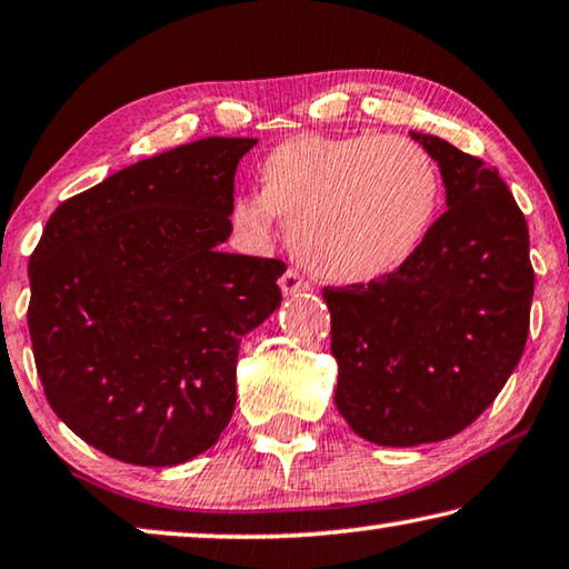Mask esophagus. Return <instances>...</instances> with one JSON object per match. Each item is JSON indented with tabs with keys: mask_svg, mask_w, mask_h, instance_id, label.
I'll use <instances>...</instances> for the list:
<instances>
[{
	"mask_svg": "<svg viewBox=\"0 0 569 569\" xmlns=\"http://www.w3.org/2000/svg\"><path fill=\"white\" fill-rule=\"evenodd\" d=\"M278 286H281V291H283L286 296L311 291V283L306 281L303 276H299V270H293V268H288L286 273H283L281 278H278Z\"/></svg>",
	"mask_w": 569,
	"mask_h": 569,
	"instance_id": "esophagus-1",
	"label": "esophagus"
}]
</instances>
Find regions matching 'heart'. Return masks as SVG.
Segmentation results:
<instances>
[{
    "mask_svg": "<svg viewBox=\"0 0 569 569\" xmlns=\"http://www.w3.org/2000/svg\"><path fill=\"white\" fill-rule=\"evenodd\" d=\"M263 189L232 202V224L268 246L281 218L306 266L339 283H369L420 250L443 202L438 161L422 143L377 133H299L268 151Z\"/></svg>",
    "mask_w": 569,
    "mask_h": 569,
    "instance_id": "1",
    "label": "heart"
}]
</instances>
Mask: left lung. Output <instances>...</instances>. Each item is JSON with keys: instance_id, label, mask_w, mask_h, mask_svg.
<instances>
[{"instance_id": "obj_1", "label": "left lung", "mask_w": 569, "mask_h": 569, "mask_svg": "<svg viewBox=\"0 0 569 569\" xmlns=\"http://www.w3.org/2000/svg\"><path fill=\"white\" fill-rule=\"evenodd\" d=\"M412 139L438 161L448 210L400 270L323 288L337 408L357 436L395 448L438 443L489 408L525 355L535 296L527 220L499 169Z\"/></svg>"}]
</instances>
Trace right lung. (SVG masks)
<instances>
[{
    "instance_id": "1",
    "label": "right lung",
    "mask_w": 569,
    "mask_h": 569,
    "mask_svg": "<svg viewBox=\"0 0 569 569\" xmlns=\"http://www.w3.org/2000/svg\"><path fill=\"white\" fill-rule=\"evenodd\" d=\"M210 137L62 202L30 256L34 367L58 418L106 456L177 466L236 410L238 349L281 303L286 263L222 252L238 161Z\"/></svg>"
}]
</instances>
